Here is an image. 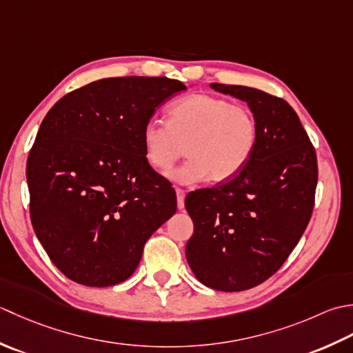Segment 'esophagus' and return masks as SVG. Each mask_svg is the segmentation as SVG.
I'll list each match as a JSON object with an SVG mask.
<instances>
[{
	"label": "esophagus",
	"mask_w": 353,
	"mask_h": 353,
	"mask_svg": "<svg viewBox=\"0 0 353 353\" xmlns=\"http://www.w3.org/2000/svg\"><path fill=\"white\" fill-rule=\"evenodd\" d=\"M184 199H185V192L183 189H176V205H178V210H183V208H184Z\"/></svg>",
	"instance_id": "34e87169"
}]
</instances>
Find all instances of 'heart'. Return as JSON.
<instances>
[{
    "mask_svg": "<svg viewBox=\"0 0 353 353\" xmlns=\"http://www.w3.org/2000/svg\"><path fill=\"white\" fill-rule=\"evenodd\" d=\"M259 140L253 111L210 94H192L168 110V123L148 120L141 148L150 168L166 172L179 157H189L169 178L181 184L224 183L247 166Z\"/></svg>",
    "mask_w": 353,
    "mask_h": 353,
    "instance_id": "1",
    "label": "heart"
}]
</instances>
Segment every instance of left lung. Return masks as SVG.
Listing matches in <instances>:
<instances>
[{
    "label": "left lung",
    "instance_id": "8db88e82",
    "mask_svg": "<svg viewBox=\"0 0 353 353\" xmlns=\"http://www.w3.org/2000/svg\"><path fill=\"white\" fill-rule=\"evenodd\" d=\"M210 86L247 102L257 120L259 140L239 174L187 195L195 230L185 257L203 285L245 291L282 267L306 230L317 187V157L283 99L242 85Z\"/></svg>",
    "mask_w": 353,
    "mask_h": 353
}]
</instances>
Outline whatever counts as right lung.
Instances as JSON below:
<instances>
[{"label":"right lung","mask_w":353,"mask_h":353,"mask_svg":"<svg viewBox=\"0 0 353 353\" xmlns=\"http://www.w3.org/2000/svg\"><path fill=\"white\" fill-rule=\"evenodd\" d=\"M185 85L108 77L53 105L27 160L30 218L52 262L85 286L132 276L143 247L172 214L170 185L145 160L141 129Z\"/></svg>","instance_id":"obj_1"}]
</instances>
